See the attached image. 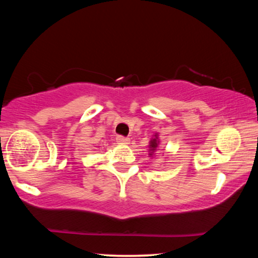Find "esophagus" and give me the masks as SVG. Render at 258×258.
Instances as JSON below:
<instances>
[{
    "instance_id": "1",
    "label": "esophagus",
    "mask_w": 258,
    "mask_h": 258,
    "mask_svg": "<svg viewBox=\"0 0 258 258\" xmlns=\"http://www.w3.org/2000/svg\"><path fill=\"white\" fill-rule=\"evenodd\" d=\"M117 142L120 143V145H130L131 140L127 139V138H124V137H120V135H118V137L116 138Z\"/></svg>"
}]
</instances>
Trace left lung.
<instances>
[{
    "label": "left lung",
    "mask_w": 258,
    "mask_h": 258,
    "mask_svg": "<svg viewBox=\"0 0 258 258\" xmlns=\"http://www.w3.org/2000/svg\"><path fill=\"white\" fill-rule=\"evenodd\" d=\"M159 138H158V133H155L154 137L151 138V140L149 141V156L152 157L155 155V151L158 150L159 148Z\"/></svg>",
    "instance_id": "obj_1"
}]
</instances>
